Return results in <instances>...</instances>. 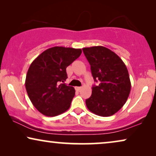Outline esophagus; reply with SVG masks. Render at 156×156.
<instances>
[{
    "mask_svg": "<svg viewBox=\"0 0 156 156\" xmlns=\"http://www.w3.org/2000/svg\"><path fill=\"white\" fill-rule=\"evenodd\" d=\"M75 89H76V91H80L81 89H82V87H76Z\"/></svg>",
    "mask_w": 156,
    "mask_h": 156,
    "instance_id": "esophagus-1",
    "label": "esophagus"
}]
</instances>
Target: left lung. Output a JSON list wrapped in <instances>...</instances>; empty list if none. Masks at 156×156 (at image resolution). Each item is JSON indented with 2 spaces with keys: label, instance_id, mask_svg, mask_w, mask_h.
Masks as SVG:
<instances>
[{
  "label": "left lung",
  "instance_id": "8db88e82",
  "mask_svg": "<svg viewBox=\"0 0 156 156\" xmlns=\"http://www.w3.org/2000/svg\"><path fill=\"white\" fill-rule=\"evenodd\" d=\"M91 65V71L98 86L86 100L91 112L100 116H110L126 102L131 84L126 66L116 53L103 46L82 49Z\"/></svg>",
  "mask_w": 156,
  "mask_h": 156
}]
</instances>
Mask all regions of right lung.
<instances>
[{
    "instance_id": "add662e5",
    "label": "right lung",
    "mask_w": 156,
    "mask_h": 156,
    "mask_svg": "<svg viewBox=\"0 0 156 156\" xmlns=\"http://www.w3.org/2000/svg\"><path fill=\"white\" fill-rule=\"evenodd\" d=\"M81 54V49L56 46L44 50L31 63L25 88L32 104L44 116H55L69 109L75 90L62 82L67 79L66 68Z\"/></svg>"
}]
</instances>
